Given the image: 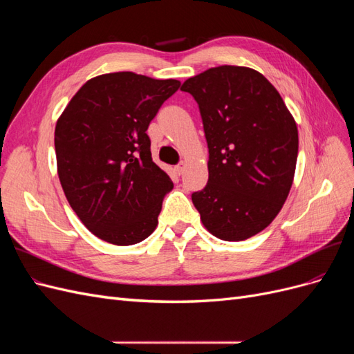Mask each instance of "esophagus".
<instances>
[{"label": "esophagus", "mask_w": 354, "mask_h": 354, "mask_svg": "<svg viewBox=\"0 0 354 354\" xmlns=\"http://www.w3.org/2000/svg\"><path fill=\"white\" fill-rule=\"evenodd\" d=\"M185 169H186V164L185 162H180V164H177L176 165V171H177V174L178 176H181L185 173Z\"/></svg>", "instance_id": "34e87169"}]
</instances>
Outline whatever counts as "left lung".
<instances>
[{
    "label": "left lung",
    "mask_w": 354,
    "mask_h": 354,
    "mask_svg": "<svg viewBox=\"0 0 354 354\" xmlns=\"http://www.w3.org/2000/svg\"><path fill=\"white\" fill-rule=\"evenodd\" d=\"M181 90L199 106L208 143V183L192 194L214 236L243 241L266 229L292 186L298 131L281 94L260 72L218 66Z\"/></svg>",
    "instance_id": "obj_1"
}]
</instances>
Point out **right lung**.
Here are the masks:
<instances>
[{"label":"right lung","mask_w":354,"mask_h":354,"mask_svg":"<svg viewBox=\"0 0 354 354\" xmlns=\"http://www.w3.org/2000/svg\"><path fill=\"white\" fill-rule=\"evenodd\" d=\"M180 87L115 72L85 82L59 118L55 147L69 205L95 236L134 245L151 234L173 181L151 153L147 128Z\"/></svg>","instance_id":"right-lung-1"}]
</instances>
